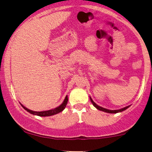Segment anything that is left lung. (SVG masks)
<instances>
[{"label":"left lung","instance_id":"1","mask_svg":"<svg viewBox=\"0 0 152 152\" xmlns=\"http://www.w3.org/2000/svg\"><path fill=\"white\" fill-rule=\"evenodd\" d=\"M90 100L92 104H93V105L95 106L96 108L98 110H100V111H104V112H106V113H109V114H116V113H119V112H121V111H124V110H126L128 109L129 107L130 106H126V107L124 108H122V109H117V110H110V109H105V108H103L102 106L97 105L96 104L95 102H94L93 100H92V99L90 97Z\"/></svg>","mask_w":152,"mask_h":152}]
</instances>
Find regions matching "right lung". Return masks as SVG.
<instances>
[{
    "label": "right lung",
    "mask_w": 152,
    "mask_h": 152,
    "mask_svg": "<svg viewBox=\"0 0 152 152\" xmlns=\"http://www.w3.org/2000/svg\"><path fill=\"white\" fill-rule=\"evenodd\" d=\"M67 102H68V96H66L65 97V99H64L62 104H61L60 106H58V107L48 110V111H32V110L27 109V108L25 107V106H23L21 104H20V105L22 106V107L24 109L26 110L28 112H29L31 114L36 115V116H53V115L58 114V113L61 112L62 111H64V109L66 108V104H67Z\"/></svg>",
    "instance_id": "right-lung-1"
}]
</instances>
